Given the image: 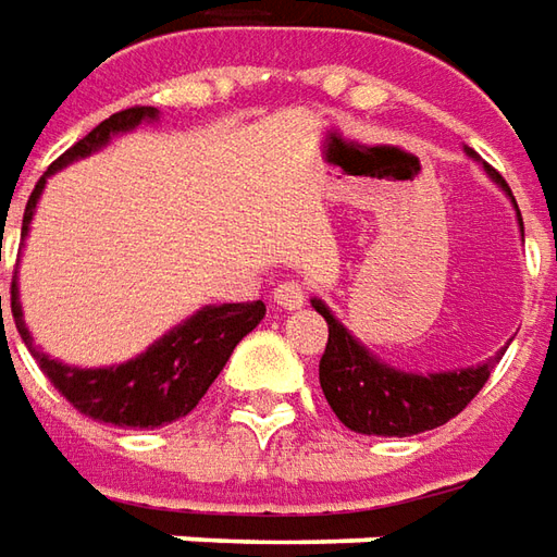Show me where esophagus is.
<instances>
[{
    "label": "esophagus",
    "instance_id": "obj_1",
    "mask_svg": "<svg viewBox=\"0 0 557 557\" xmlns=\"http://www.w3.org/2000/svg\"><path fill=\"white\" fill-rule=\"evenodd\" d=\"M272 300L278 302L282 309H300L306 302V285L302 282H282V285L272 290Z\"/></svg>",
    "mask_w": 557,
    "mask_h": 557
}]
</instances>
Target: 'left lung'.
<instances>
[{
  "label": "left lung",
  "instance_id": "8db88e82",
  "mask_svg": "<svg viewBox=\"0 0 557 557\" xmlns=\"http://www.w3.org/2000/svg\"><path fill=\"white\" fill-rule=\"evenodd\" d=\"M488 175L512 197L509 184L491 166ZM312 306L318 315H324L327 321V348L318 367L321 391L336 418L345 428L358 433L412 436V433L433 431L446 424L448 418L467 409V403L488 382L494 363L504 358L500 351L482 367H467V370H451V373H400L388 363L375 360L336 318L330 315L324 302L312 300Z\"/></svg>",
  "mask_w": 557,
  "mask_h": 557
}]
</instances>
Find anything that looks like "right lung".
<instances>
[{
    "instance_id": "1",
    "label": "right lung",
    "mask_w": 557,
    "mask_h": 557,
    "mask_svg": "<svg viewBox=\"0 0 557 557\" xmlns=\"http://www.w3.org/2000/svg\"><path fill=\"white\" fill-rule=\"evenodd\" d=\"M154 117L157 109L151 106H133V109L117 111L109 121L90 129L84 139L75 141L66 154L57 157L51 169L38 178L36 190L26 199L21 236H26L38 194L53 169L66 166L72 160L102 148L114 133H126L141 121H154ZM11 315H14V327L21 333V339L38 360L41 373L48 375V382L78 409L81 416L106 421L114 428H139L141 431V428H160V424L187 416L202 400V394L209 391L218 373L224 370V363L233 355V348L239 345L242 336H248L263 321L267 306L260 300L206 306L194 318H187L182 327H175L160 343L151 345L145 355L126 360L121 367H109V370H78V367H66L60 360L41 355L23 324L17 282H11ZM2 333H5V324H2Z\"/></svg>"
}]
</instances>
